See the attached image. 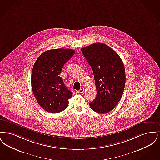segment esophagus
Instances as JSON below:
<instances>
[{
  "label": "esophagus",
  "instance_id": "1",
  "mask_svg": "<svg viewBox=\"0 0 160 160\" xmlns=\"http://www.w3.org/2000/svg\"><path fill=\"white\" fill-rule=\"evenodd\" d=\"M84 88H81L78 91V92L79 93H80V94H82V93H83V92H84Z\"/></svg>",
  "mask_w": 160,
  "mask_h": 160
}]
</instances>
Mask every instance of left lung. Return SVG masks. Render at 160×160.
<instances>
[{
  "mask_svg": "<svg viewBox=\"0 0 160 160\" xmlns=\"http://www.w3.org/2000/svg\"><path fill=\"white\" fill-rule=\"evenodd\" d=\"M93 71L97 90L90 103L94 111L104 114L111 111L122 96L125 83L124 63L118 54L103 43H95L81 49Z\"/></svg>",
  "mask_w": 160,
  "mask_h": 160,
  "instance_id": "8db88e82",
  "label": "left lung"
}]
</instances>
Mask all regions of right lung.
<instances>
[{
  "instance_id": "1",
  "label": "right lung",
  "mask_w": 160,
  "mask_h": 160,
  "mask_svg": "<svg viewBox=\"0 0 160 160\" xmlns=\"http://www.w3.org/2000/svg\"><path fill=\"white\" fill-rule=\"evenodd\" d=\"M75 53L73 49H51L43 52L35 62L31 77L32 90L38 104L48 112H60L69 104L72 92L60 75L64 64Z\"/></svg>"
}]
</instances>
